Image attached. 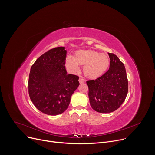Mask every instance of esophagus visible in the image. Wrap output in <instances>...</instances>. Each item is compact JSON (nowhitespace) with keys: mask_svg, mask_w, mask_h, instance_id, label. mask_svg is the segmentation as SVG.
Returning <instances> with one entry per match:
<instances>
[{"mask_svg":"<svg viewBox=\"0 0 155 155\" xmlns=\"http://www.w3.org/2000/svg\"><path fill=\"white\" fill-rule=\"evenodd\" d=\"M78 80H79V82H80V83H84V81H85V80L83 79V78H80Z\"/></svg>","mask_w":155,"mask_h":155,"instance_id":"34e87169","label":"esophagus"}]
</instances>
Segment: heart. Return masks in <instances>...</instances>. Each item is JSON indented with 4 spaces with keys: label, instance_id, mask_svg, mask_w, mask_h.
I'll list each match as a JSON object with an SVG mask.
<instances>
[{
    "label": "heart",
    "instance_id": "1",
    "mask_svg": "<svg viewBox=\"0 0 155 155\" xmlns=\"http://www.w3.org/2000/svg\"><path fill=\"white\" fill-rule=\"evenodd\" d=\"M109 64V58L106 54L93 50L77 51L74 58L68 56L65 59V65L71 72H78L79 65H84V74L90 78H96L103 75Z\"/></svg>",
    "mask_w": 155,
    "mask_h": 155
}]
</instances>
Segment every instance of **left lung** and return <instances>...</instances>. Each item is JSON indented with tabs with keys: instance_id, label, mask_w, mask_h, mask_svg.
<instances>
[{
	"instance_id": "8db88e82",
	"label": "left lung",
	"mask_w": 155,
	"mask_h": 155,
	"mask_svg": "<svg viewBox=\"0 0 155 155\" xmlns=\"http://www.w3.org/2000/svg\"><path fill=\"white\" fill-rule=\"evenodd\" d=\"M109 69L96 80L86 81L91 107L100 113L117 110L124 101L128 91V81L124 64L114 53H108Z\"/></svg>"
}]
</instances>
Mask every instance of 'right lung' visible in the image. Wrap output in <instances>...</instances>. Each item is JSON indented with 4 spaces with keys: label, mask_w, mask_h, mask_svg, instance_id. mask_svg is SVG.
Returning <instances> with one entry per match:
<instances>
[{
    "label": "right lung",
    "mask_w": 155,
    "mask_h": 155,
    "mask_svg": "<svg viewBox=\"0 0 155 155\" xmlns=\"http://www.w3.org/2000/svg\"><path fill=\"white\" fill-rule=\"evenodd\" d=\"M66 53L64 47L52 48L40 56L30 71V99L38 110L47 115L63 113L80 84L78 76L66 72Z\"/></svg>",
    "instance_id": "add662e5"
}]
</instances>
